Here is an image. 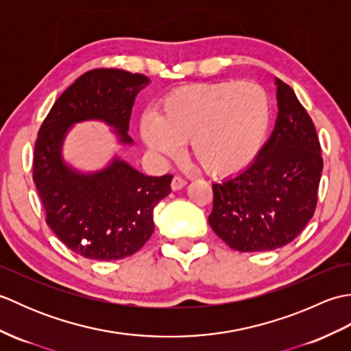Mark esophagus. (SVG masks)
Returning a JSON list of instances; mask_svg holds the SVG:
<instances>
[{
  "instance_id": "1",
  "label": "esophagus",
  "mask_w": 351,
  "mask_h": 351,
  "mask_svg": "<svg viewBox=\"0 0 351 351\" xmlns=\"http://www.w3.org/2000/svg\"><path fill=\"white\" fill-rule=\"evenodd\" d=\"M185 185H187V181L182 180V178H180V176H175L173 180H171L170 187H171V190H173V191H178V190L184 189Z\"/></svg>"
}]
</instances>
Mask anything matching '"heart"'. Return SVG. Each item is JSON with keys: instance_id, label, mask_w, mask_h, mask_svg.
Wrapping results in <instances>:
<instances>
[{"instance_id": "heart-1", "label": "heart", "mask_w": 351, "mask_h": 351, "mask_svg": "<svg viewBox=\"0 0 351 351\" xmlns=\"http://www.w3.org/2000/svg\"><path fill=\"white\" fill-rule=\"evenodd\" d=\"M270 122V101L253 81L180 87L164 96L158 114L140 119V136L161 158L187 141L189 152L213 176H234L258 155Z\"/></svg>"}]
</instances>
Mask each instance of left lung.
<instances>
[{
  "mask_svg": "<svg viewBox=\"0 0 351 351\" xmlns=\"http://www.w3.org/2000/svg\"><path fill=\"white\" fill-rule=\"evenodd\" d=\"M278 117L247 169L214 182L210 226L230 249L265 252L287 245L314 215L323 171L314 122L293 88L276 78Z\"/></svg>",
  "mask_w": 351,
  "mask_h": 351,
  "instance_id": "obj_1",
  "label": "left lung"
}]
</instances>
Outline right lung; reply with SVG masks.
Here are the masks:
<instances>
[{
    "label": "right lung",
    "instance_id": "1",
    "mask_svg": "<svg viewBox=\"0 0 351 351\" xmlns=\"http://www.w3.org/2000/svg\"><path fill=\"white\" fill-rule=\"evenodd\" d=\"M149 78L122 69H93L66 88L45 119L34 146L33 181L58 240L93 261H116L143 247L154 232V208L171 175L146 176L114 155L99 170L83 171L63 158L75 123L108 125L117 145L132 146L131 110Z\"/></svg>",
    "mask_w": 351,
    "mask_h": 351
}]
</instances>
